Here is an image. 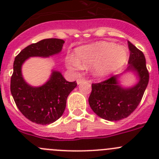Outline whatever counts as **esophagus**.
<instances>
[{
	"label": "esophagus",
	"instance_id": "34e87169",
	"mask_svg": "<svg viewBox=\"0 0 159 159\" xmlns=\"http://www.w3.org/2000/svg\"><path fill=\"white\" fill-rule=\"evenodd\" d=\"M85 80V79L84 78H78L76 80V82H77V84H81V83L83 82V81H84Z\"/></svg>",
	"mask_w": 159,
	"mask_h": 159
}]
</instances>
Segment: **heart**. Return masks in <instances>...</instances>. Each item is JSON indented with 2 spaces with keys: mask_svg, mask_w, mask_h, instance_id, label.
Here are the masks:
<instances>
[{
  "mask_svg": "<svg viewBox=\"0 0 159 159\" xmlns=\"http://www.w3.org/2000/svg\"><path fill=\"white\" fill-rule=\"evenodd\" d=\"M128 51L115 43L99 41L77 49L76 60L69 59V64L74 68H87L94 66L93 74L104 77L117 71L127 64Z\"/></svg>",
  "mask_w": 159,
  "mask_h": 159,
  "instance_id": "1",
  "label": "heart"
}]
</instances>
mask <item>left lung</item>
<instances>
[{"label":"left lung","instance_id":"obj_1","mask_svg":"<svg viewBox=\"0 0 159 159\" xmlns=\"http://www.w3.org/2000/svg\"><path fill=\"white\" fill-rule=\"evenodd\" d=\"M130 57L125 71H134L139 82L130 88H123L119 84V75L92 84L88 102L97 116L108 121H119L128 117L141 102L149 82V72L143 52L128 41Z\"/></svg>","mask_w":159,"mask_h":159}]
</instances>
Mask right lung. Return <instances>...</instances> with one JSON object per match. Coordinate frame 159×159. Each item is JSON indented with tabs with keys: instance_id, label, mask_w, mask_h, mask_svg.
Here are the masks:
<instances>
[{
	"instance_id": "1",
	"label": "right lung",
	"mask_w": 159,
	"mask_h": 159,
	"mask_svg": "<svg viewBox=\"0 0 159 159\" xmlns=\"http://www.w3.org/2000/svg\"><path fill=\"white\" fill-rule=\"evenodd\" d=\"M64 43L57 38L44 39L24 48L14 60L11 93L23 116L37 124H50L62 116L67 96L77 84L75 81L68 82L60 71L53 70L48 82L40 87H32L22 76L21 66L29 57H49L58 54Z\"/></svg>"
}]
</instances>
